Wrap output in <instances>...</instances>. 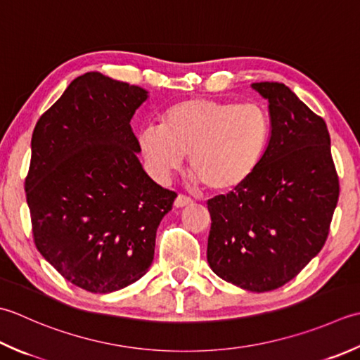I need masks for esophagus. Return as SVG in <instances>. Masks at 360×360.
Masks as SVG:
<instances>
[{
  "label": "esophagus",
  "mask_w": 360,
  "mask_h": 360,
  "mask_svg": "<svg viewBox=\"0 0 360 360\" xmlns=\"http://www.w3.org/2000/svg\"><path fill=\"white\" fill-rule=\"evenodd\" d=\"M190 204H192V200L187 198V196H184V195H178V196H176V200H174V207L181 209V207L190 206Z\"/></svg>",
  "instance_id": "34e87169"
}]
</instances>
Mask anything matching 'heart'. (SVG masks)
Returning a JSON list of instances; mask_svg holds the SVG:
<instances>
[{
	"label": "heart",
	"instance_id": "heart-1",
	"mask_svg": "<svg viewBox=\"0 0 360 360\" xmlns=\"http://www.w3.org/2000/svg\"><path fill=\"white\" fill-rule=\"evenodd\" d=\"M271 139L270 114L262 104L188 98L168 108L162 126L139 132L148 168L165 182L184 165L212 193L246 184L262 164Z\"/></svg>",
	"mask_w": 360,
	"mask_h": 360
}]
</instances>
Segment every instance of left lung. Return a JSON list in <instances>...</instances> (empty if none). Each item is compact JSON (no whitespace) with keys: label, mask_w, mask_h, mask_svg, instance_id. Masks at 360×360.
Masks as SVG:
<instances>
[{"label":"left lung","mask_w":360,"mask_h":360,"mask_svg":"<svg viewBox=\"0 0 360 360\" xmlns=\"http://www.w3.org/2000/svg\"><path fill=\"white\" fill-rule=\"evenodd\" d=\"M251 87L269 101L271 139L252 178L207 201V262L250 292L284 285L325 245L339 178L325 120L281 82Z\"/></svg>","instance_id":"obj_1"}]
</instances>
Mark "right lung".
I'll return each mask as SVG.
<instances>
[{
  "label": "right lung",
  "mask_w": 360,
  "mask_h": 360,
  "mask_svg": "<svg viewBox=\"0 0 360 360\" xmlns=\"http://www.w3.org/2000/svg\"><path fill=\"white\" fill-rule=\"evenodd\" d=\"M146 100L145 89L90 72L72 81L32 132L25 190L35 246L91 293L143 276L176 198L137 158L129 123Z\"/></svg>",
  "instance_id": "obj_1"
}]
</instances>
